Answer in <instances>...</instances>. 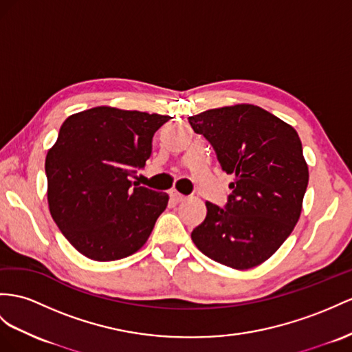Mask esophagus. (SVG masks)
Wrapping results in <instances>:
<instances>
[{
	"mask_svg": "<svg viewBox=\"0 0 352 352\" xmlns=\"http://www.w3.org/2000/svg\"><path fill=\"white\" fill-rule=\"evenodd\" d=\"M169 196H170V199H173L175 204H179V202H184L186 201V196H183L182 193H178L177 190L170 192Z\"/></svg>",
	"mask_w": 352,
	"mask_h": 352,
	"instance_id": "esophagus-1",
	"label": "esophagus"
}]
</instances>
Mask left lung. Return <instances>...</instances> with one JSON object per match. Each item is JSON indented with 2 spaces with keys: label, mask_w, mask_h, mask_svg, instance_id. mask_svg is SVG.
Returning <instances> with one entry per match:
<instances>
[{
  "label": "left lung",
  "mask_w": 352,
  "mask_h": 352,
  "mask_svg": "<svg viewBox=\"0 0 352 352\" xmlns=\"http://www.w3.org/2000/svg\"><path fill=\"white\" fill-rule=\"evenodd\" d=\"M188 123L212 144L223 170L235 175L226 210L205 202L206 217L192 232L195 245L232 269L262 265L300 219L309 170L299 135L253 104L212 108Z\"/></svg>",
  "instance_id": "left-lung-1"
}]
</instances>
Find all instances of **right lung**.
<instances>
[{
    "instance_id": "add662e5",
    "label": "right lung",
    "mask_w": 352,
    "mask_h": 352,
    "mask_svg": "<svg viewBox=\"0 0 352 352\" xmlns=\"http://www.w3.org/2000/svg\"><path fill=\"white\" fill-rule=\"evenodd\" d=\"M168 116L94 107L71 114L46 156L47 202L59 230L95 262L124 258L146 244L169 196L129 177L146 165Z\"/></svg>"
}]
</instances>
